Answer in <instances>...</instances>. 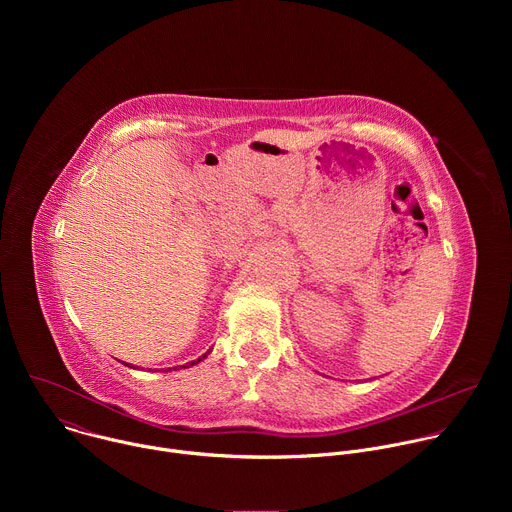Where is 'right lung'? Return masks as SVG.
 <instances>
[{
  "mask_svg": "<svg viewBox=\"0 0 512 512\" xmlns=\"http://www.w3.org/2000/svg\"><path fill=\"white\" fill-rule=\"evenodd\" d=\"M208 352H210V350H208ZM208 352H206V354H208ZM206 354H202V356H200L198 360H192V362H188V367H192V364H198V362H200L202 358H206ZM182 369H186V364H184V367H182Z\"/></svg>",
  "mask_w": 512,
  "mask_h": 512,
  "instance_id": "1",
  "label": "right lung"
}]
</instances>
